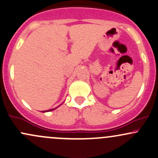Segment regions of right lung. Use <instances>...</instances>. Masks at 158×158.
I'll return each mask as SVG.
<instances>
[{"mask_svg": "<svg viewBox=\"0 0 158 158\" xmlns=\"http://www.w3.org/2000/svg\"><path fill=\"white\" fill-rule=\"evenodd\" d=\"M56 108H57V107H56ZM56 108H52V109H50V110H43L42 112H48V111H50V110H55Z\"/></svg>", "mask_w": 158, "mask_h": 158, "instance_id": "1", "label": "right lung"}]
</instances>
